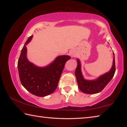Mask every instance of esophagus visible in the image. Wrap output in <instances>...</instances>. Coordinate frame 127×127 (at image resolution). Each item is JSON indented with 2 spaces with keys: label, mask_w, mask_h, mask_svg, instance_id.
Returning a JSON list of instances; mask_svg holds the SVG:
<instances>
[{
  "label": "esophagus",
  "mask_w": 127,
  "mask_h": 127,
  "mask_svg": "<svg viewBox=\"0 0 127 127\" xmlns=\"http://www.w3.org/2000/svg\"><path fill=\"white\" fill-rule=\"evenodd\" d=\"M71 56H72V57H73V56H74V54H71Z\"/></svg>",
  "instance_id": "1"
}]
</instances>
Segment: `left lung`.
<instances>
[{
  "instance_id": "left-lung-1",
  "label": "left lung",
  "mask_w": 127,
  "mask_h": 127,
  "mask_svg": "<svg viewBox=\"0 0 127 127\" xmlns=\"http://www.w3.org/2000/svg\"><path fill=\"white\" fill-rule=\"evenodd\" d=\"M77 66L75 74L78 83L79 90L85 94H97L102 91L114 76L115 72V57H114L113 64L111 70L108 73L100 76L95 81L86 80L82 76L81 70V64L78 59H77Z\"/></svg>"
}]
</instances>
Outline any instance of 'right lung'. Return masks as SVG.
Returning a JSON list of instances; mask_svg holds the SVG:
<instances>
[{
	"mask_svg": "<svg viewBox=\"0 0 127 127\" xmlns=\"http://www.w3.org/2000/svg\"><path fill=\"white\" fill-rule=\"evenodd\" d=\"M30 36L21 51L18 61V69L21 82L30 93L44 97L54 92L58 85L65 64L70 57L68 55L58 57L53 63L44 68L34 65L26 58V45L31 41Z\"/></svg>",
	"mask_w": 127,
	"mask_h": 127,
	"instance_id": "1",
	"label": "right lung"
}]
</instances>
